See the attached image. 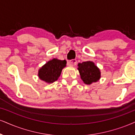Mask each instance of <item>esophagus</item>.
Masks as SVG:
<instances>
[{"label": "esophagus", "instance_id": "1", "mask_svg": "<svg viewBox=\"0 0 135 135\" xmlns=\"http://www.w3.org/2000/svg\"><path fill=\"white\" fill-rule=\"evenodd\" d=\"M68 64H69V65H70V66H76V64H77V61L76 59H72L68 62Z\"/></svg>", "mask_w": 135, "mask_h": 135}]
</instances>
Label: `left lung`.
Instances as JSON below:
<instances>
[{
	"label": "left lung",
	"mask_w": 135,
	"mask_h": 135,
	"mask_svg": "<svg viewBox=\"0 0 135 135\" xmlns=\"http://www.w3.org/2000/svg\"><path fill=\"white\" fill-rule=\"evenodd\" d=\"M78 69L81 79L86 84L97 82L101 78L100 70L92 61L79 63Z\"/></svg>",
	"instance_id": "8db88e82"
}]
</instances>
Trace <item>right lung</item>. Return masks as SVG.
I'll return each instance as SVG.
<instances>
[{
  "mask_svg": "<svg viewBox=\"0 0 135 135\" xmlns=\"http://www.w3.org/2000/svg\"><path fill=\"white\" fill-rule=\"evenodd\" d=\"M66 61L53 59L48 61L39 69L38 76L41 80L47 83H52L57 81L61 75L62 69L66 67Z\"/></svg>",
  "mask_w": 135,
  "mask_h": 135,
  "instance_id": "1",
  "label": "right lung"
}]
</instances>
